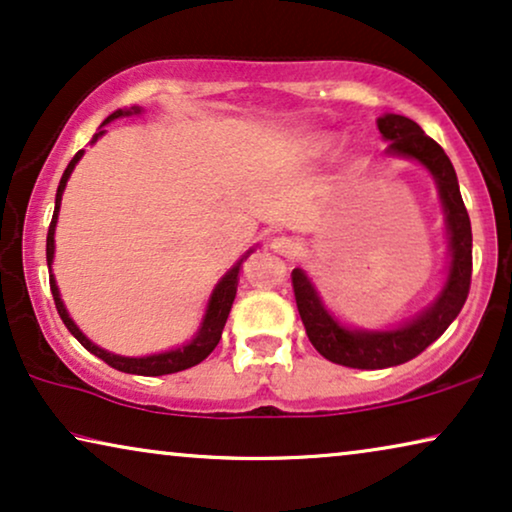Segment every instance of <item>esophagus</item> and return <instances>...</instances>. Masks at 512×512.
Here are the masks:
<instances>
[{"label":"esophagus","mask_w":512,"mask_h":512,"mask_svg":"<svg viewBox=\"0 0 512 512\" xmlns=\"http://www.w3.org/2000/svg\"><path fill=\"white\" fill-rule=\"evenodd\" d=\"M270 249L279 256H293L296 254V242L289 240V237H275V240L270 242Z\"/></svg>","instance_id":"34e87169"}]
</instances>
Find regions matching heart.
I'll list each match as a JSON object with an SVG mask.
<instances>
[{
    "instance_id": "b5f03b06",
    "label": "heart",
    "mask_w": 512,
    "mask_h": 512,
    "mask_svg": "<svg viewBox=\"0 0 512 512\" xmlns=\"http://www.w3.org/2000/svg\"><path fill=\"white\" fill-rule=\"evenodd\" d=\"M328 146H331V137H319L317 142H314V149L317 151H324V149H328Z\"/></svg>"
}]
</instances>
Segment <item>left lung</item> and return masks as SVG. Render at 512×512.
Masks as SVG:
<instances>
[{
	"mask_svg": "<svg viewBox=\"0 0 512 512\" xmlns=\"http://www.w3.org/2000/svg\"><path fill=\"white\" fill-rule=\"evenodd\" d=\"M377 128L389 142V156L417 160L436 179L440 202L445 209L447 237H450V270H447V282L440 296L417 317L389 328V331H352V328L342 326L321 303L305 270L296 268L291 272L300 319H303L307 338L314 349L338 366L361 370L401 366L422 354L431 342H436L464 307L473 272L471 219H468L464 200H461L457 172H454L443 146L424 135V130L415 121L398 114L377 118Z\"/></svg>",
	"mask_w": 512,
	"mask_h": 512,
	"instance_id": "obj_1",
	"label": "left lung"
}]
</instances>
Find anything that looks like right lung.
I'll list each match as a JSON object with an SVG mask.
<instances>
[{
    "mask_svg": "<svg viewBox=\"0 0 512 512\" xmlns=\"http://www.w3.org/2000/svg\"><path fill=\"white\" fill-rule=\"evenodd\" d=\"M139 107H132V109H118L114 114L107 116V121L102 125H107L109 121H116V118L121 116H132V114H139ZM104 130L97 132L93 137V142L97 137H102ZM83 156V151L76 153V156L69 160L65 174H62L60 179V186H58V193H55V212H53V219H51V226H48V235H46V261H48V272H51V265H53V254H55V223H58V212H60V200H62V191H65L67 186V179L72 177V170L76 167ZM251 254V251H249ZM247 254V256H249ZM244 256V258H247ZM242 261H237L233 268H230L226 275L221 277V282L216 284V289L212 293V298H209V305H207V312H205V319H202V324L198 328V333H195V338L188 342V345L179 347V349H170V352H163V354H151V356H139V359H132V356H118V354H111L107 349L97 347L95 342H90L86 335L79 331V326L74 324L72 317L67 314V307L62 305V298H60V291H58V284H55V277L51 272V293H53V300H55V310H58L60 319L65 321V326L69 328V333L74 335L76 340L81 342L83 347L88 349L90 354H95L97 359H102L104 363H109L111 368L121 370V373H132V375H146V377H156V375H170V373H179V370H186V368H193L198 366L200 361H205L209 354L214 352V347L219 345L221 340V333H223V326H226V319L230 314V307H233V300H235V293H237V279H240V268H242Z\"/></svg>",
    "mask_w": 512,
    "mask_h": 512,
    "instance_id": "add662e5",
    "label": "right lung"
}]
</instances>
